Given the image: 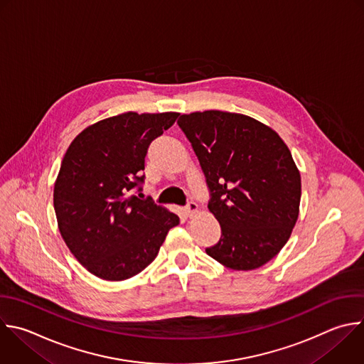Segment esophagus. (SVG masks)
<instances>
[{"mask_svg": "<svg viewBox=\"0 0 364 364\" xmlns=\"http://www.w3.org/2000/svg\"><path fill=\"white\" fill-rule=\"evenodd\" d=\"M197 208H198V205H197L194 201H188V203L186 204V207H184L186 214H187L188 217H191V215L197 211Z\"/></svg>", "mask_w": 364, "mask_h": 364, "instance_id": "1", "label": "esophagus"}]
</instances>
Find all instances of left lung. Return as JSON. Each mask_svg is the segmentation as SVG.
<instances>
[{
	"label": "left lung",
	"mask_w": 364,
	"mask_h": 364,
	"mask_svg": "<svg viewBox=\"0 0 364 364\" xmlns=\"http://www.w3.org/2000/svg\"><path fill=\"white\" fill-rule=\"evenodd\" d=\"M178 127L200 161L208 210L221 237L205 253L232 270H253L287 243L299 217L300 173L276 132L227 111L180 115Z\"/></svg>",
	"instance_id": "1"
}]
</instances>
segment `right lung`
Listing matches in <instances>:
<instances>
[{"mask_svg":"<svg viewBox=\"0 0 364 364\" xmlns=\"http://www.w3.org/2000/svg\"><path fill=\"white\" fill-rule=\"evenodd\" d=\"M177 112H126L90 126L70 144L54 186L60 232L91 274L119 282L157 257L177 214L140 198L150 144Z\"/></svg>","mask_w":364,"mask_h":364,"instance_id":"obj_1","label":"right lung"}]
</instances>
